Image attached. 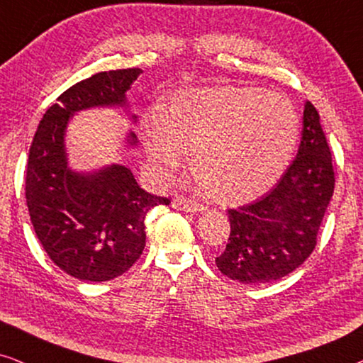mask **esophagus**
I'll return each instance as SVG.
<instances>
[{
    "instance_id": "1",
    "label": "esophagus",
    "mask_w": 363,
    "mask_h": 363,
    "mask_svg": "<svg viewBox=\"0 0 363 363\" xmlns=\"http://www.w3.org/2000/svg\"><path fill=\"white\" fill-rule=\"evenodd\" d=\"M172 206L175 208V210L186 211V213H201L206 210L205 205H200V203H196V201L186 200V198H183V196H177L175 200L172 201Z\"/></svg>"
}]
</instances>
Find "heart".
Here are the masks:
<instances>
[{
	"instance_id": "heart-1",
	"label": "heart",
	"mask_w": 363,
	"mask_h": 363,
	"mask_svg": "<svg viewBox=\"0 0 363 363\" xmlns=\"http://www.w3.org/2000/svg\"><path fill=\"white\" fill-rule=\"evenodd\" d=\"M299 132V116L284 97L256 87H196L145 122L142 143L158 175H170L190 152L193 172L213 195L245 203L279 180Z\"/></svg>"
}]
</instances>
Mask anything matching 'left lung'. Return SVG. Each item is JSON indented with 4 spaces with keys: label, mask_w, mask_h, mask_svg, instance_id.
<instances>
[{
    "label": "left lung",
    "mask_w": 363,
    "mask_h": 363,
    "mask_svg": "<svg viewBox=\"0 0 363 363\" xmlns=\"http://www.w3.org/2000/svg\"><path fill=\"white\" fill-rule=\"evenodd\" d=\"M319 118L307 101L297 157L279 183L259 200L228 211L231 233L216 266L230 279L242 284L277 281L314 251L335 183Z\"/></svg>",
    "instance_id": "8db88e82"
}]
</instances>
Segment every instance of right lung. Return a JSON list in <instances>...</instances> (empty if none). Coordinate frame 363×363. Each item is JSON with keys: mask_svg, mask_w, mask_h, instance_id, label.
Here are the masks:
<instances>
[{"mask_svg": "<svg viewBox=\"0 0 363 363\" xmlns=\"http://www.w3.org/2000/svg\"><path fill=\"white\" fill-rule=\"evenodd\" d=\"M142 69L104 71L74 84L57 97L39 122L29 148L26 205L39 242L56 266L81 281H111L130 269L145 247L147 213L170 200L138 186L121 163L76 170L69 165V122L89 108L128 111L127 91ZM123 147L135 148L127 132Z\"/></svg>", "mask_w": 363, "mask_h": 363, "instance_id": "obj_1", "label": "right lung"}]
</instances>
